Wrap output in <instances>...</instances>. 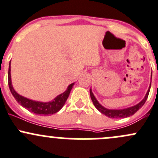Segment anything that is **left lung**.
<instances>
[{
	"label": "left lung",
	"mask_w": 158,
	"mask_h": 158,
	"mask_svg": "<svg viewBox=\"0 0 158 158\" xmlns=\"http://www.w3.org/2000/svg\"><path fill=\"white\" fill-rule=\"evenodd\" d=\"M151 84H150L149 89H148L147 93H146L144 98L139 103H138L135 106H131V107L127 108V109H109L105 108L104 106H102L99 102H98V100L95 98V95L92 93V89H90V96L91 99H92V102H93L94 106L102 114H105V115L108 116L109 118H124L130 117V116L133 115L135 112L138 111L145 103L146 100H147L148 95H149L150 89H151Z\"/></svg>",
	"instance_id": "obj_1"
}]
</instances>
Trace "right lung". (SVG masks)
<instances>
[{
    "instance_id": "1",
    "label": "right lung",
    "mask_w": 158,
    "mask_h": 158,
    "mask_svg": "<svg viewBox=\"0 0 158 158\" xmlns=\"http://www.w3.org/2000/svg\"><path fill=\"white\" fill-rule=\"evenodd\" d=\"M8 85L13 96L14 97L16 101L20 106H22L25 109H27L28 111L33 112L36 114H39V115H50V114L58 112L63 107L65 102H66L68 97H69L70 92H71L72 89H73V86L74 85V83L70 84L64 92H63L60 95H57L52 101L47 102H38L30 99V98H27L26 97L19 95L14 90V87L12 85V82H11L10 61L8 69Z\"/></svg>"
}]
</instances>
